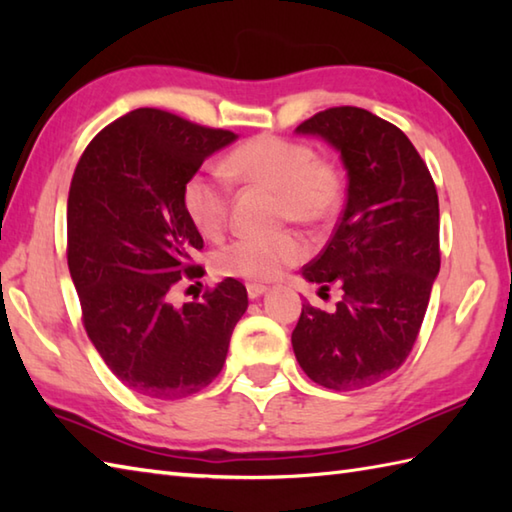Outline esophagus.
<instances>
[{
  "instance_id": "esophagus-1",
  "label": "esophagus",
  "mask_w": 512,
  "mask_h": 512,
  "mask_svg": "<svg viewBox=\"0 0 512 512\" xmlns=\"http://www.w3.org/2000/svg\"><path fill=\"white\" fill-rule=\"evenodd\" d=\"M246 290H248V297L250 299H259V297L266 295V292H268V288L262 286V284H248Z\"/></svg>"
}]
</instances>
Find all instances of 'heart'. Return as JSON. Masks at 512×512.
Listing matches in <instances>:
<instances>
[{
    "mask_svg": "<svg viewBox=\"0 0 512 512\" xmlns=\"http://www.w3.org/2000/svg\"><path fill=\"white\" fill-rule=\"evenodd\" d=\"M222 171L250 187L279 195L281 220L319 226L330 220L341 198V176L312 147L279 136H255L224 158ZM184 215L206 239H217L228 222L231 191L220 173L198 171L180 191ZM306 246L295 235L270 239H235L215 250L213 270L224 277L270 281L301 262Z\"/></svg>",
    "mask_w": 512,
    "mask_h": 512,
    "instance_id": "b5f03b06",
    "label": "heart"
}]
</instances>
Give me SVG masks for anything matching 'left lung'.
<instances>
[{
	"label": "left lung",
	"mask_w": 512,
	"mask_h": 512,
	"mask_svg": "<svg viewBox=\"0 0 512 512\" xmlns=\"http://www.w3.org/2000/svg\"><path fill=\"white\" fill-rule=\"evenodd\" d=\"M341 154L347 200L323 253L303 268L319 290L339 286L332 312L303 303L292 350L317 385L354 391L405 363L440 273L436 184L411 140L361 107L301 123Z\"/></svg>",
	"instance_id": "obj_1"
}]
</instances>
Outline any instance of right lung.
<instances>
[{"mask_svg":"<svg viewBox=\"0 0 512 512\" xmlns=\"http://www.w3.org/2000/svg\"><path fill=\"white\" fill-rule=\"evenodd\" d=\"M235 140L140 107L96 134L74 169L68 268L85 332L140 396L178 400L211 385L248 308L246 288L231 277L202 301L171 303L184 277H202L193 257L204 242L184 215L182 184Z\"/></svg>","mask_w":512,"mask_h":512,"instance_id":"obj_1","label":"right lung"}]
</instances>
